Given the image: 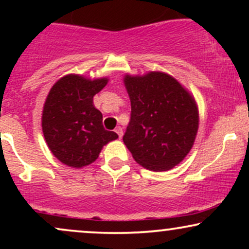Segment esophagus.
Segmentation results:
<instances>
[{
    "mask_svg": "<svg viewBox=\"0 0 249 249\" xmlns=\"http://www.w3.org/2000/svg\"><path fill=\"white\" fill-rule=\"evenodd\" d=\"M115 131H116V133L119 136V138H122V137H123V128L121 126H118Z\"/></svg>",
    "mask_w": 249,
    "mask_h": 249,
    "instance_id": "1",
    "label": "esophagus"
}]
</instances>
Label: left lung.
Returning <instances> with one entry per match:
<instances>
[{"instance_id":"obj_1","label":"left lung","mask_w":249,"mask_h":249,"mask_svg":"<svg viewBox=\"0 0 249 249\" xmlns=\"http://www.w3.org/2000/svg\"><path fill=\"white\" fill-rule=\"evenodd\" d=\"M131 121L123 141L133 159L154 172L180 164L199 128L196 99L174 77L161 71L124 76Z\"/></svg>"}]
</instances>
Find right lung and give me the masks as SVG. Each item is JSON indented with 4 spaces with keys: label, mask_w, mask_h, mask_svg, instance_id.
<instances>
[{
    "label": "right lung",
    "mask_w": 249,
    "mask_h": 249,
    "mask_svg": "<svg viewBox=\"0 0 249 249\" xmlns=\"http://www.w3.org/2000/svg\"><path fill=\"white\" fill-rule=\"evenodd\" d=\"M107 77L90 79L77 73L59 78L43 105L42 131L51 153L67 166L82 168L98 158L107 142L118 138L103 126V115L93 96L107 84Z\"/></svg>",
    "instance_id": "right-lung-1"
}]
</instances>
